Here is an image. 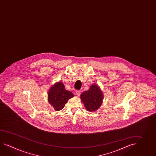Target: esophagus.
I'll use <instances>...</instances> for the list:
<instances>
[{
  "mask_svg": "<svg viewBox=\"0 0 156 156\" xmlns=\"http://www.w3.org/2000/svg\"><path fill=\"white\" fill-rule=\"evenodd\" d=\"M76 96H80V90H76Z\"/></svg>",
  "mask_w": 156,
  "mask_h": 156,
  "instance_id": "esophagus-1",
  "label": "esophagus"
}]
</instances>
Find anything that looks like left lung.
Segmentation results:
<instances>
[{"mask_svg":"<svg viewBox=\"0 0 156 156\" xmlns=\"http://www.w3.org/2000/svg\"><path fill=\"white\" fill-rule=\"evenodd\" d=\"M80 98L88 111H94L100 108L103 100V95L98 86L93 84L89 90L81 94Z\"/></svg>","mask_w":156,"mask_h":156,"instance_id":"obj_1","label":"left lung"}]
</instances>
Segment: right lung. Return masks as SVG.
Returning <instances> with one entry per match:
<instances>
[{"instance_id":"obj_1","label":"right lung","mask_w":156,"mask_h":156,"mask_svg":"<svg viewBox=\"0 0 156 156\" xmlns=\"http://www.w3.org/2000/svg\"><path fill=\"white\" fill-rule=\"evenodd\" d=\"M74 96L69 90H66L63 83L59 82L50 89L48 100L56 111L62 109L69 98Z\"/></svg>"}]
</instances>
